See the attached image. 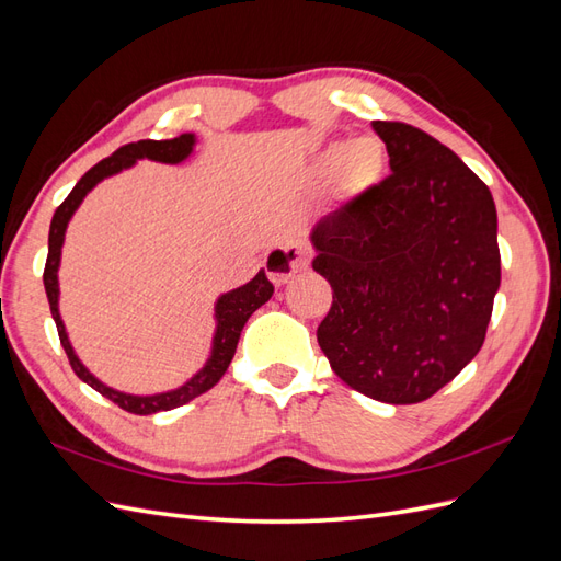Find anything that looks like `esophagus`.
Wrapping results in <instances>:
<instances>
[{
    "label": "esophagus",
    "instance_id": "obj_1",
    "mask_svg": "<svg viewBox=\"0 0 561 561\" xmlns=\"http://www.w3.org/2000/svg\"><path fill=\"white\" fill-rule=\"evenodd\" d=\"M310 257H312V249L308 241H304V239L286 241V243H282V247H275L265 255L267 277L275 284H282L289 277H294L296 272L306 270L310 265Z\"/></svg>",
    "mask_w": 561,
    "mask_h": 561
}]
</instances>
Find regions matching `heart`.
Returning a JSON list of instances; mask_svg holds the SVG:
<instances>
[{"label": "heart", "instance_id": "1", "mask_svg": "<svg viewBox=\"0 0 561 561\" xmlns=\"http://www.w3.org/2000/svg\"><path fill=\"white\" fill-rule=\"evenodd\" d=\"M341 158V147L327 149L322 156L324 168H334ZM383 163V147L375 137L353 139L343 151V178L351 186H363L377 175Z\"/></svg>", "mask_w": 561, "mask_h": 561}]
</instances>
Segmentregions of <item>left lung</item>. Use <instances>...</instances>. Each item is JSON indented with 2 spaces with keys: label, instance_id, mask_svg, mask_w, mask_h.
I'll return each instance as SVG.
<instances>
[{
  "label": "left lung",
  "instance_id": "8db88e82",
  "mask_svg": "<svg viewBox=\"0 0 561 561\" xmlns=\"http://www.w3.org/2000/svg\"><path fill=\"white\" fill-rule=\"evenodd\" d=\"M391 175L312 229V270L334 300L318 343L367 398L412 405L453 381L483 346L500 289L491 190L438 139L375 121Z\"/></svg>",
  "mask_w": 561,
  "mask_h": 561
}]
</instances>
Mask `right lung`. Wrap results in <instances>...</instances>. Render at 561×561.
Segmentation results:
<instances>
[{"mask_svg":"<svg viewBox=\"0 0 561 561\" xmlns=\"http://www.w3.org/2000/svg\"><path fill=\"white\" fill-rule=\"evenodd\" d=\"M194 144H196V137L192 133H184L175 139H161V141L141 139V141L125 144V147H121L116 153H111L108 158H104V161H99L94 168L84 172L80 182L73 186V192H70L64 204L56 208L51 225H49L45 291L49 298L51 318L56 322V329H59L61 346L68 355V363L84 383H90L94 391H99L104 398L113 400L118 408L133 412V414H153V412L180 408L184 403H190V400H194L196 396L213 389V386L222 379L229 363H232L243 324L249 322V318L257 308L267 304V300L272 298V291H275V286H272V282L267 279L265 270H261L251 282L239 286V289L222 294L218 298V304H215V334H213V346H210V355H208L206 365L201 367L190 381H184L180 389H172L165 393L133 396V393H123V391L111 389V386L99 381L92 371L80 363V357L76 355L73 346H70L64 320L59 314V263H61V247H64L66 227H68L70 218H73V213L82 204V198L88 196L99 182L111 178V175H118V172L125 168H133L139 158H149V161L175 165V163H182L184 158H190V153L194 151Z\"/></svg>","mask_w":561,"mask_h":561,"instance_id":"right-lung-1","label":"right lung"}]
</instances>
